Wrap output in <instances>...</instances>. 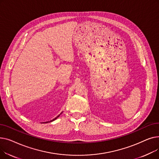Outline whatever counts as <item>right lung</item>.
I'll return each mask as SVG.
<instances>
[{
  "label": "right lung",
  "instance_id": "right-lung-1",
  "mask_svg": "<svg viewBox=\"0 0 159 159\" xmlns=\"http://www.w3.org/2000/svg\"><path fill=\"white\" fill-rule=\"evenodd\" d=\"M61 114H60V115H61ZM60 115H58V116H57V117H55V119H53V120H50V121H48V122H43V123H48V122H52V121L55 120V119H57V118L58 117V116H60Z\"/></svg>",
  "mask_w": 159,
  "mask_h": 159
}]
</instances>
